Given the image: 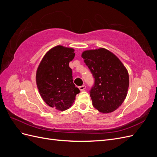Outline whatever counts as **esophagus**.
<instances>
[{
    "mask_svg": "<svg viewBox=\"0 0 157 157\" xmlns=\"http://www.w3.org/2000/svg\"><path fill=\"white\" fill-rule=\"evenodd\" d=\"M78 88L80 89V90H81V91H83L84 90L86 89V86H85V85H82V86H79Z\"/></svg>",
    "mask_w": 157,
    "mask_h": 157,
    "instance_id": "1",
    "label": "esophagus"
}]
</instances>
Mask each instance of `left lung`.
I'll use <instances>...</instances> for the list:
<instances>
[{
	"label": "left lung",
	"instance_id": "8db88e82",
	"mask_svg": "<svg viewBox=\"0 0 157 157\" xmlns=\"http://www.w3.org/2000/svg\"><path fill=\"white\" fill-rule=\"evenodd\" d=\"M82 58L94 78L90 91L93 106L102 113L115 111L124 101L129 86L124 65L115 54L103 48L84 51Z\"/></svg>",
	"mask_w": 157,
	"mask_h": 157
}]
</instances>
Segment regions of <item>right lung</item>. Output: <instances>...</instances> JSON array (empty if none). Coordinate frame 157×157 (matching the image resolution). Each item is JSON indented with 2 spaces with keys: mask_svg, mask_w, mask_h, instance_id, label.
I'll use <instances>...</instances> for the list:
<instances>
[{
  "mask_svg": "<svg viewBox=\"0 0 157 157\" xmlns=\"http://www.w3.org/2000/svg\"><path fill=\"white\" fill-rule=\"evenodd\" d=\"M74 49L57 46L44 56L36 71V81L44 102L51 107L65 111L80 92L73 83L69 63L74 58Z\"/></svg>",
  "mask_w": 157,
  "mask_h": 157,
  "instance_id": "1",
  "label": "right lung"
}]
</instances>
